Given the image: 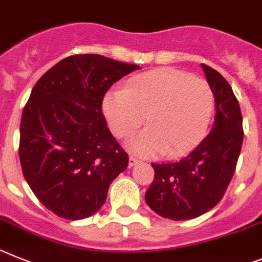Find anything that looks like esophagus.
<instances>
[{
  "mask_svg": "<svg viewBox=\"0 0 262 262\" xmlns=\"http://www.w3.org/2000/svg\"><path fill=\"white\" fill-rule=\"evenodd\" d=\"M137 163H140V159L136 157H133V155H130V157H129V167L136 166Z\"/></svg>",
  "mask_w": 262,
  "mask_h": 262,
  "instance_id": "esophagus-1",
  "label": "esophagus"
}]
</instances>
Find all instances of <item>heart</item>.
<instances>
[{"instance_id":"b5f03b06","label":"heart","mask_w":262,"mask_h":262,"mask_svg":"<svg viewBox=\"0 0 262 262\" xmlns=\"http://www.w3.org/2000/svg\"><path fill=\"white\" fill-rule=\"evenodd\" d=\"M111 132L125 138L145 121L147 128L126 146L142 157H180L206 136L215 107L213 89L205 79L175 69L134 75L124 90L112 89L103 98Z\"/></svg>"}]
</instances>
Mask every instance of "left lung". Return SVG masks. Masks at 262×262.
<instances>
[{
    "label": "left lung",
    "mask_w": 262,
    "mask_h": 262,
    "mask_svg": "<svg viewBox=\"0 0 262 262\" xmlns=\"http://www.w3.org/2000/svg\"><path fill=\"white\" fill-rule=\"evenodd\" d=\"M201 67L215 96L213 128L187 157L152 163L155 178L145 194L151 210L172 221L197 218L222 200L242 150L243 117L234 91L216 70Z\"/></svg>",
    "instance_id": "obj_1"
}]
</instances>
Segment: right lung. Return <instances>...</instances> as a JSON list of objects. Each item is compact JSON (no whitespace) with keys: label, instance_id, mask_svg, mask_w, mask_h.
Listing matches in <instances>:
<instances>
[{"label":"right lung","instance_id":"1","mask_svg":"<svg viewBox=\"0 0 262 262\" xmlns=\"http://www.w3.org/2000/svg\"><path fill=\"white\" fill-rule=\"evenodd\" d=\"M137 69L100 55H75L32 89L20 120L19 159L32 192L56 215L78 221L95 214L128 167L102 102L115 82Z\"/></svg>","mask_w":262,"mask_h":262}]
</instances>
